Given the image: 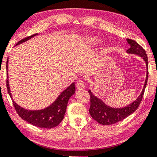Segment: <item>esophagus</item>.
Masks as SVG:
<instances>
[{"label": "esophagus", "instance_id": "34e87169", "mask_svg": "<svg viewBox=\"0 0 157 157\" xmlns=\"http://www.w3.org/2000/svg\"><path fill=\"white\" fill-rule=\"evenodd\" d=\"M85 88V82L82 80L77 81L76 89L78 90H83Z\"/></svg>", "mask_w": 157, "mask_h": 157}]
</instances>
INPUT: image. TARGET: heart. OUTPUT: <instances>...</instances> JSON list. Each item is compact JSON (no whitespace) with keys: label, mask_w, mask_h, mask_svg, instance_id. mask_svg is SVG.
I'll return each instance as SVG.
<instances>
[{"label":"heart","mask_w":157,"mask_h":157,"mask_svg":"<svg viewBox=\"0 0 157 157\" xmlns=\"http://www.w3.org/2000/svg\"><path fill=\"white\" fill-rule=\"evenodd\" d=\"M100 40L99 38H97V37H91L89 38V44L92 45V46H95V45H97L98 44V43H99Z\"/></svg>","instance_id":"b5f03b06"}]
</instances>
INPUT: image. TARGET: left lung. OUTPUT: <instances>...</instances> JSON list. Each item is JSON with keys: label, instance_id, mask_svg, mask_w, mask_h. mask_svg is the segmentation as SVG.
Segmentation results:
<instances>
[{"label": "left lung", "instance_id": "1", "mask_svg": "<svg viewBox=\"0 0 157 157\" xmlns=\"http://www.w3.org/2000/svg\"><path fill=\"white\" fill-rule=\"evenodd\" d=\"M126 40H127L128 44L130 45V48L126 51L127 53L140 56L146 62L147 71L145 83L144 86L142 91H141L139 97L137 98V99L128 105V106L120 109L111 108L110 106H108L101 100L96 97L89 90V93L90 95V102H91L89 108V113L95 121H97L98 123L102 124V125H111V124H116L118 121H122V120L126 119L132 113H134L138 109V107L141 104L144 94L145 88L147 86L149 69H148V57L147 53H146V51L135 40L129 39V38Z\"/></svg>", "mask_w": 157, "mask_h": 157}]
</instances>
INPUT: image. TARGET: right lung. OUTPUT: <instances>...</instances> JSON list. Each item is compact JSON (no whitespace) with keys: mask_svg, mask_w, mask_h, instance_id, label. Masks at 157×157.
Listing matches in <instances>:
<instances>
[{"mask_svg":"<svg viewBox=\"0 0 157 157\" xmlns=\"http://www.w3.org/2000/svg\"><path fill=\"white\" fill-rule=\"evenodd\" d=\"M36 35H38V33L33 34V35L19 40L16 44V46L21 44V43L26 41V40H29L30 38H31ZM8 60L7 59V62H6V70H7L6 86H7L8 92L9 94L10 98H12L9 84H8ZM75 90H76V89H75V83H73L71 85L69 86L67 89L62 92L61 95L57 98V99L51 106H49L44 109H42V110H27V109L21 108L20 106H18V104H16L14 102V101H12L17 113H18L21 119L25 120L28 123L31 124L35 126H38V127L51 128L57 126L63 120L66 113L68 101L71 96L74 94Z\"/></svg>","mask_w":157,"mask_h":157,"instance_id":"obj_1","label":"right lung"}]
</instances>
